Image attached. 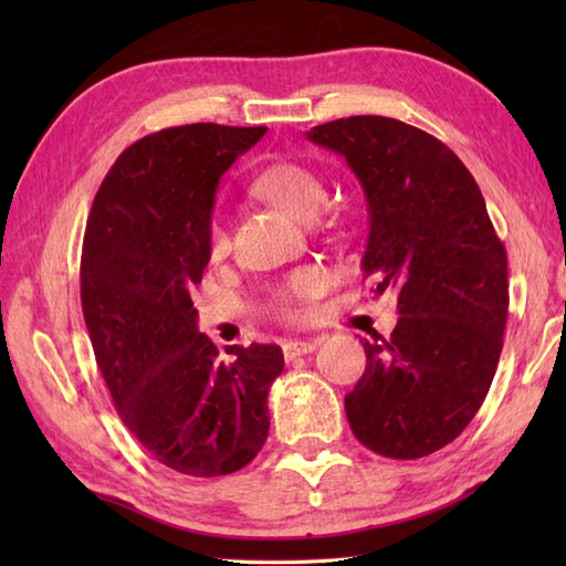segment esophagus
I'll return each mask as SVG.
<instances>
[{"mask_svg":"<svg viewBox=\"0 0 566 566\" xmlns=\"http://www.w3.org/2000/svg\"><path fill=\"white\" fill-rule=\"evenodd\" d=\"M316 347H318L316 338L314 340H290V343L282 345V350H284L286 359H294V357H302V355L314 353Z\"/></svg>","mask_w":566,"mask_h":566,"instance_id":"esophagus-1","label":"esophagus"}]
</instances>
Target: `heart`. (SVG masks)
Instances as JSON below:
<instances>
[{"instance_id": "b5f03b06", "label": "heart", "mask_w": 566, "mask_h": 566, "mask_svg": "<svg viewBox=\"0 0 566 566\" xmlns=\"http://www.w3.org/2000/svg\"><path fill=\"white\" fill-rule=\"evenodd\" d=\"M252 189L286 213L298 219H311L326 201V187L321 177L298 163H274L255 177ZM207 248L211 258H223L231 248V231L221 213L211 216L207 228ZM326 290V274L316 268L294 272L280 290L274 292L272 308L284 321H298L308 314V304Z\"/></svg>"}]
</instances>
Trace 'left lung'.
I'll return each instance as SVG.
<instances>
[{"mask_svg":"<svg viewBox=\"0 0 566 566\" xmlns=\"http://www.w3.org/2000/svg\"><path fill=\"white\" fill-rule=\"evenodd\" d=\"M338 153L365 189V276L396 290L399 321L365 347L367 367L345 396L355 438L391 460L452 442L484 403L509 316L506 248L482 189L436 136L387 116H347L308 130Z\"/></svg>","mask_w":566,"mask_h":566,"instance_id":"left-lung-1","label":"left lung"}]
</instances>
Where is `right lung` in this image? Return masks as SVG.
Returning <instances> with one entry per match:
<instances>
[{
    "label": "right lung",
    "mask_w": 566,
    "mask_h": 566,
    "mask_svg": "<svg viewBox=\"0 0 566 566\" xmlns=\"http://www.w3.org/2000/svg\"><path fill=\"white\" fill-rule=\"evenodd\" d=\"M264 130L189 124L136 140L104 177L84 231L80 298L102 377L136 440L187 476L255 460L284 369L280 347L258 343L223 363L189 294L211 258L219 179Z\"/></svg>",
    "instance_id": "right-lung-1"
}]
</instances>
